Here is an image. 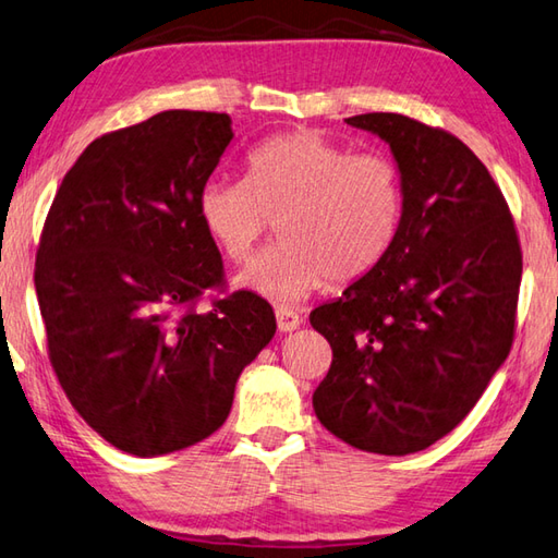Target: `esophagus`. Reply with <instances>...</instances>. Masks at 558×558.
Here are the masks:
<instances>
[{"mask_svg": "<svg viewBox=\"0 0 558 558\" xmlns=\"http://www.w3.org/2000/svg\"><path fill=\"white\" fill-rule=\"evenodd\" d=\"M276 322H278L280 331H295L302 324V317L292 307L280 305V307H276Z\"/></svg>", "mask_w": 558, "mask_h": 558, "instance_id": "34e87169", "label": "esophagus"}]
</instances>
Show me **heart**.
I'll return each instance as SVG.
<instances>
[{"label": "heart", "instance_id": "b5f03b06", "mask_svg": "<svg viewBox=\"0 0 558 558\" xmlns=\"http://www.w3.org/2000/svg\"><path fill=\"white\" fill-rule=\"evenodd\" d=\"M199 217L236 266L278 225L280 244L239 282L295 302L327 280L351 286L380 266L400 229L402 180L378 150L351 154L319 131L298 129L251 148L244 180H209Z\"/></svg>", "mask_w": 558, "mask_h": 558}]
</instances>
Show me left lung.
<instances>
[{"label": "left lung", "mask_w": 558, "mask_h": 558, "mask_svg": "<svg viewBox=\"0 0 558 558\" xmlns=\"http://www.w3.org/2000/svg\"><path fill=\"white\" fill-rule=\"evenodd\" d=\"M347 124L390 144L402 217L380 266L310 314L333 353L312 404L351 447L404 456L447 437L508 359L522 248L500 187L461 138L390 111Z\"/></svg>", "instance_id": "obj_1"}]
</instances>
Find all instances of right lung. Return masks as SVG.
Segmentation results:
<instances>
[{
	"instance_id": "1",
	"label": "right lung",
	"mask_w": 558,
	"mask_h": 558,
	"mask_svg": "<svg viewBox=\"0 0 558 558\" xmlns=\"http://www.w3.org/2000/svg\"><path fill=\"white\" fill-rule=\"evenodd\" d=\"M234 138L229 114L170 109L109 131L48 209L34 286L48 361L99 437L134 456L207 439L276 333L266 300L227 292L199 195Z\"/></svg>"
}]
</instances>
